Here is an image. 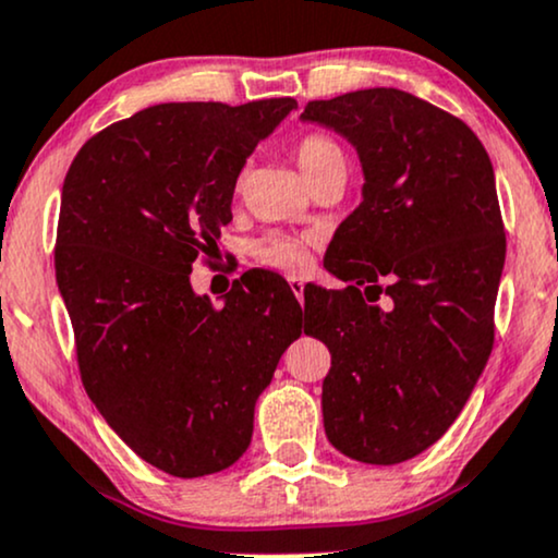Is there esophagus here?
Wrapping results in <instances>:
<instances>
[{
	"label": "esophagus",
	"instance_id": "esophagus-1",
	"mask_svg": "<svg viewBox=\"0 0 558 558\" xmlns=\"http://www.w3.org/2000/svg\"><path fill=\"white\" fill-rule=\"evenodd\" d=\"M288 286H291L293 296H296L299 301H304V280L296 278V275H291V278H288Z\"/></svg>",
	"mask_w": 558,
	"mask_h": 558
}]
</instances>
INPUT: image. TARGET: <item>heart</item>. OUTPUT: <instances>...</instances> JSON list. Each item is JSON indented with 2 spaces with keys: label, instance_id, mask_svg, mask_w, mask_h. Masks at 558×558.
Masks as SVG:
<instances>
[{
  "label": "heart",
  "instance_id": "obj_1",
  "mask_svg": "<svg viewBox=\"0 0 558 558\" xmlns=\"http://www.w3.org/2000/svg\"><path fill=\"white\" fill-rule=\"evenodd\" d=\"M293 156L301 173L306 181H312L319 171H325L327 166L338 163L343 158V150L332 143L325 134H306L301 137L296 147H293ZM312 246L314 236H296V233H265L252 244L254 259L262 265L275 267V270L286 272H301L306 270L308 259H312Z\"/></svg>",
  "mask_w": 558,
  "mask_h": 558
}]
</instances>
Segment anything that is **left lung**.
Here are the masks:
<instances>
[{
  "mask_svg": "<svg viewBox=\"0 0 558 558\" xmlns=\"http://www.w3.org/2000/svg\"><path fill=\"white\" fill-rule=\"evenodd\" d=\"M301 119L345 137L364 171L325 254L348 286L304 288V332L332 355L325 432L351 460L398 465L454 424L492 355L507 254L494 166L471 126L398 87L308 100Z\"/></svg>",
  "mask_w": 558,
  "mask_h": 558,
  "instance_id": "8db88e82",
  "label": "left lung"
}]
</instances>
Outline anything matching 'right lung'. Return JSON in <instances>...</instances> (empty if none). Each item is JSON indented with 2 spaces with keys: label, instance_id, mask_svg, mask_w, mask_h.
<instances>
[{
  "label": "right lung",
  "instance_id": "obj_1",
  "mask_svg": "<svg viewBox=\"0 0 558 558\" xmlns=\"http://www.w3.org/2000/svg\"><path fill=\"white\" fill-rule=\"evenodd\" d=\"M296 106H150L87 140L66 171L53 265L85 392L140 458L177 478L246 452L254 402L301 335L286 280L246 275L223 306L190 283L192 262L231 223L246 158Z\"/></svg>",
  "mask_w": 558,
  "mask_h": 558
}]
</instances>
